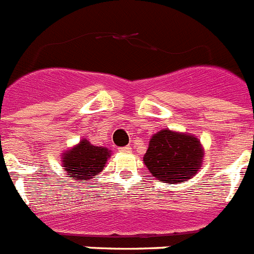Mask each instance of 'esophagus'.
<instances>
[{"label":"esophagus","instance_id":"obj_1","mask_svg":"<svg viewBox=\"0 0 254 254\" xmlns=\"http://www.w3.org/2000/svg\"><path fill=\"white\" fill-rule=\"evenodd\" d=\"M121 152H131V146H123L120 147Z\"/></svg>","mask_w":254,"mask_h":254}]
</instances>
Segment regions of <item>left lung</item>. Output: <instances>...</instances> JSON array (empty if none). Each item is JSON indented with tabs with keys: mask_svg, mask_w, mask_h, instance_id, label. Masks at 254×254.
Masks as SVG:
<instances>
[{
	"mask_svg": "<svg viewBox=\"0 0 254 254\" xmlns=\"http://www.w3.org/2000/svg\"><path fill=\"white\" fill-rule=\"evenodd\" d=\"M202 156V147L196 137L163 129L150 140L143 161L155 178L173 185L197 174Z\"/></svg>",
	"mask_w": 254,
	"mask_h": 254,
	"instance_id": "obj_1",
	"label": "left lung"
}]
</instances>
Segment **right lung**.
Segmentation results:
<instances>
[{"label": "right lung", "mask_w": 254, "mask_h": 254, "mask_svg": "<svg viewBox=\"0 0 254 254\" xmlns=\"http://www.w3.org/2000/svg\"><path fill=\"white\" fill-rule=\"evenodd\" d=\"M107 147L93 146L87 140H82L77 146L64 154V167L69 177L78 182L93 179L104 168L107 159L111 156Z\"/></svg>", "instance_id": "obj_1"}]
</instances>
